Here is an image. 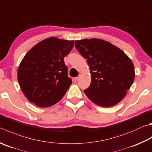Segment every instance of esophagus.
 I'll use <instances>...</instances> for the list:
<instances>
[{
  "mask_svg": "<svg viewBox=\"0 0 152 152\" xmlns=\"http://www.w3.org/2000/svg\"><path fill=\"white\" fill-rule=\"evenodd\" d=\"M78 79H79V76H78V77H76V78H74V82H77L78 80Z\"/></svg>",
  "mask_w": 152,
  "mask_h": 152,
  "instance_id": "obj_1",
  "label": "esophagus"
}]
</instances>
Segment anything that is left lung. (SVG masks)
<instances>
[{
	"instance_id": "1",
	"label": "left lung",
	"mask_w": 152,
	"mask_h": 152,
	"mask_svg": "<svg viewBox=\"0 0 152 152\" xmlns=\"http://www.w3.org/2000/svg\"><path fill=\"white\" fill-rule=\"evenodd\" d=\"M74 44L90 67L92 80L85 94L100 106L111 107L119 103L134 80L131 59L122 50L104 40L84 39Z\"/></svg>"
}]
</instances>
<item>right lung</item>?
I'll use <instances>...</instances> for the list:
<instances>
[{
	"label": "right lung",
	"mask_w": 152,
	"mask_h": 152,
	"mask_svg": "<svg viewBox=\"0 0 152 152\" xmlns=\"http://www.w3.org/2000/svg\"><path fill=\"white\" fill-rule=\"evenodd\" d=\"M73 40L50 37L38 42L22 60L18 81L24 96L41 107L61 100L72 83L64 58L72 50Z\"/></svg>",
	"instance_id": "obj_1"
}]
</instances>
